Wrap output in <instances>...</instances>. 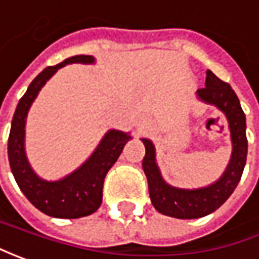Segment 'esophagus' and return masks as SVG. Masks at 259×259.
Returning a JSON list of instances; mask_svg holds the SVG:
<instances>
[{"label":"esophagus","mask_w":259,"mask_h":259,"mask_svg":"<svg viewBox=\"0 0 259 259\" xmlns=\"http://www.w3.org/2000/svg\"><path fill=\"white\" fill-rule=\"evenodd\" d=\"M143 124H146V123H145V121H143Z\"/></svg>","instance_id":"obj_1"}]
</instances>
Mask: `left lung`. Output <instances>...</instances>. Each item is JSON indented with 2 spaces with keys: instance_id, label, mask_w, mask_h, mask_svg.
I'll list each match as a JSON object with an SVG mask.
<instances>
[{
  "instance_id": "1",
  "label": "left lung",
  "mask_w": 259,
  "mask_h": 259,
  "mask_svg": "<svg viewBox=\"0 0 259 259\" xmlns=\"http://www.w3.org/2000/svg\"><path fill=\"white\" fill-rule=\"evenodd\" d=\"M198 96L203 102L215 104L227 114L232 139V157L225 174L218 182L201 189H178L172 188L162 179L155 162V147L150 140L142 139L146 155L143 157V170L147 178L149 195L153 206L160 213L181 219H195L209 215L217 210L235 191L241 181L246 162L248 142L245 133V114L232 87L206 70L205 87L198 90Z\"/></svg>"
}]
</instances>
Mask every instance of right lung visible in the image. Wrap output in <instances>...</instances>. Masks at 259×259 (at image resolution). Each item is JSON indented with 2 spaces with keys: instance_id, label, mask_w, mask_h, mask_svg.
I'll return each mask as SVG.
<instances>
[{
  "instance_id": "1",
  "label": "right lung",
  "mask_w": 259,
  "mask_h": 259,
  "mask_svg": "<svg viewBox=\"0 0 259 259\" xmlns=\"http://www.w3.org/2000/svg\"><path fill=\"white\" fill-rule=\"evenodd\" d=\"M92 56H74L57 66L44 68L28 85L27 92L20 99L14 113L10 138H8V159L14 178L20 189L32 205L54 218H81L92 215L102 205L103 183L121 150L130 139L129 135L110 130L92 157L76 172L57 182H47L32 172L24 152V127L28 109L37 97L41 87L58 68L70 63H93Z\"/></svg>"
}]
</instances>
